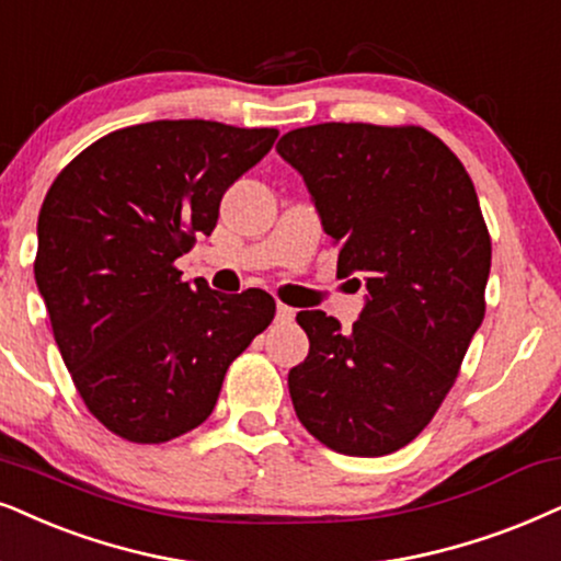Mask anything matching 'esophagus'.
<instances>
[{
    "instance_id": "esophagus-1",
    "label": "esophagus",
    "mask_w": 561,
    "mask_h": 561,
    "mask_svg": "<svg viewBox=\"0 0 561 561\" xmlns=\"http://www.w3.org/2000/svg\"><path fill=\"white\" fill-rule=\"evenodd\" d=\"M276 321H279V323H293L295 321V308H289V305H285V302L276 305Z\"/></svg>"
}]
</instances>
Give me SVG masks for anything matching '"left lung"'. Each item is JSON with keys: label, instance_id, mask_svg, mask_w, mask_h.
Here are the masks:
<instances>
[{"label": "left lung", "instance_id": "obj_1", "mask_svg": "<svg viewBox=\"0 0 561 561\" xmlns=\"http://www.w3.org/2000/svg\"><path fill=\"white\" fill-rule=\"evenodd\" d=\"M276 152L300 170L339 274H363L365 310L344 333L302 310L310 339L289 370L297 420L325 448L375 458L427 427L484 321L492 238L477 188L422 126L316 124Z\"/></svg>", "mask_w": 561, "mask_h": 561}]
</instances>
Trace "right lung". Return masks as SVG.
Here are the masks:
<instances>
[{"mask_svg":"<svg viewBox=\"0 0 561 561\" xmlns=\"http://www.w3.org/2000/svg\"><path fill=\"white\" fill-rule=\"evenodd\" d=\"M276 137L202 118L126 126L48 188L35 285L84 407L113 435L160 445L198 427L232 359L274 321L264 289L188 285L175 259L215 230L222 194Z\"/></svg>","mask_w":561,"mask_h":561,"instance_id":"add662e5","label":"right lung"}]
</instances>
